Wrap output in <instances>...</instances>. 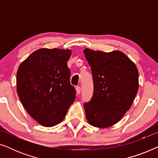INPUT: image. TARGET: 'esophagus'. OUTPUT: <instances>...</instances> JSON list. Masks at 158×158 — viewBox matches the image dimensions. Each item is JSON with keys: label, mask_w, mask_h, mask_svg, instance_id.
I'll return each mask as SVG.
<instances>
[{"label": "esophagus", "mask_w": 158, "mask_h": 158, "mask_svg": "<svg viewBox=\"0 0 158 158\" xmlns=\"http://www.w3.org/2000/svg\"><path fill=\"white\" fill-rule=\"evenodd\" d=\"M76 92H77V94H81V86H77V87H76Z\"/></svg>", "instance_id": "obj_1"}]
</instances>
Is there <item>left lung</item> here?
<instances>
[{"label": "left lung", "mask_w": 158, "mask_h": 158, "mask_svg": "<svg viewBox=\"0 0 158 158\" xmlns=\"http://www.w3.org/2000/svg\"><path fill=\"white\" fill-rule=\"evenodd\" d=\"M91 68L94 94L83 104L88 123L98 128L115 124L130 109L139 88L135 64L122 52H111L85 49Z\"/></svg>", "instance_id": "8db88e82"}]
</instances>
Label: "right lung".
<instances>
[{
  "label": "right lung",
  "instance_id": "obj_1",
  "mask_svg": "<svg viewBox=\"0 0 158 158\" xmlns=\"http://www.w3.org/2000/svg\"><path fill=\"white\" fill-rule=\"evenodd\" d=\"M70 56V49H40L19 67V99L28 114L44 127L61 122L76 98L67 64Z\"/></svg>",
  "mask_w": 158,
  "mask_h": 158
}]
</instances>
